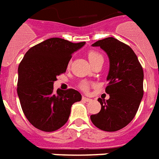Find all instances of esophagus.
<instances>
[{
    "mask_svg": "<svg viewBox=\"0 0 159 159\" xmlns=\"http://www.w3.org/2000/svg\"><path fill=\"white\" fill-rule=\"evenodd\" d=\"M82 100L85 101V102H90V101H92L91 98H86V97H83V98H82Z\"/></svg>",
    "mask_w": 159,
    "mask_h": 159,
    "instance_id": "obj_1",
    "label": "esophagus"
}]
</instances>
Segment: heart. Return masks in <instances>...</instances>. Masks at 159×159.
I'll list each match as a JSON object with an SVG mask.
<instances>
[{"instance_id":"1","label":"heart","mask_w":159,"mask_h":159,"mask_svg":"<svg viewBox=\"0 0 159 159\" xmlns=\"http://www.w3.org/2000/svg\"><path fill=\"white\" fill-rule=\"evenodd\" d=\"M87 56H88V59L89 61H90V62L92 63V65L94 63V62H96V61H99V60L101 59H103V56H102L100 53L97 52V51H94V50L89 51ZM80 87L81 90L86 92L89 88V84L87 82H82L81 84L80 85Z\"/></svg>"}]
</instances>
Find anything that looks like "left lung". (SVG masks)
<instances>
[{
    "mask_svg": "<svg viewBox=\"0 0 159 159\" xmlns=\"http://www.w3.org/2000/svg\"><path fill=\"white\" fill-rule=\"evenodd\" d=\"M105 51L110 60L105 92L108 100L98 98L101 110L91 116L97 128L115 132L126 127L135 116L143 98V68L134 50L114 38H106L92 44Z\"/></svg>",
    "mask_w": 159,
    "mask_h": 159,
    "instance_id": "obj_1",
    "label": "left lung"
}]
</instances>
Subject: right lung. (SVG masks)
<instances>
[{
    "label": "right lung",
    "instance_id": "obj_1",
    "mask_svg": "<svg viewBox=\"0 0 159 159\" xmlns=\"http://www.w3.org/2000/svg\"><path fill=\"white\" fill-rule=\"evenodd\" d=\"M62 38L42 42L25 53L18 68L17 92L31 124L44 132L56 131L68 120L71 107L81 100L74 89L54 92L56 76L66 72L72 55L85 45Z\"/></svg>",
    "mask_w": 159,
    "mask_h": 159
}]
</instances>
